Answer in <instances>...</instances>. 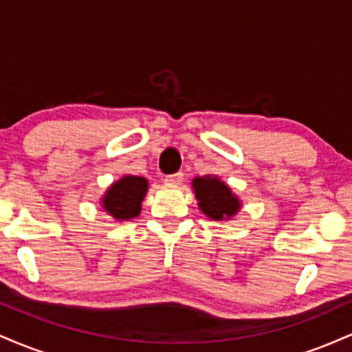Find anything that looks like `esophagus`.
Instances as JSON below:
<instances>
[{
    "label": "esophagus",
    "instance_id": "34e87169",
    "mask_svg": "<svg viewBox=\"0 0 352 352\" xmlns=\"http://www.w3.org/2000/svg\"><path fill=\"white\" fill-rule=\"evenodd\" d=\"M182 180H184V173L182 172L172 173V175L165 177V184H168V185H179V184H182Z\"/></svg>",
    "mask_w": 352,
    "mask_h": 352
}]
</instances>
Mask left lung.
<instances>
[{
  "mask_svg": "<svg viewBox=\"0 0 352 352\" xmlns=\"http://www.w3.org/2000/svg\"><path fill=\"white\" fill-rule=\"evenodd\" d=\"M199 207L210 220L221 221L235 217L241 204L225 182L218 177H195L192 180Z\"/></svg>",
  "mask_w": 352,
  "mask_h": 352,
  "instance_id": "8db88e82",
  "label": "left lung"
}]
</instances>
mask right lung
Instances as JSON below:
<instances>
[{
  "instance_id": "right-lung-1",
  "label": "right lung",
  "mask_w": 352,
  "mask_h": 352,
  "mask_svg": "<svg viewBox=\"0 0 352 352\" xmlns=\"http://www.w3.org/2000/svg\"><path fill=\"white\" fill-rule=\"evenodd\" d=\"M147 188L148 182L144 177L125 175L106 190L100 204L116 220H131V218L139 217Z\"/></svg>"
}]
</instances>
